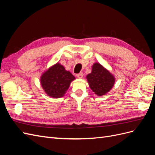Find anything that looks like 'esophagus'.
<instances>
[{"mask_svg":"<svg viewBox=\"0 0 155 155\" xmlns=\"http://www.w3.org/2000/svg\"><path fill=\"white\" fill-rule=\"evenodd\" d=\"M76 76L78 78H82L83 77V74L82 73V72H80V73H79V74H78L77 75H76Z\"/></svg>","mask_w":155,"mask_h":155,"instance_id":"34e87169","label":"esophagus"}]
</instances>
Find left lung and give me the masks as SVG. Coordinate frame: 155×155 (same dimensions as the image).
Instances as JSON below:
<instances>
[{
  "label": "left lung",
  "instance_id": "obj_1",
  "mask_svg": "<svg viewBox=\"0 0 155 155\" xmlns=\"http://www.w3.org/2000/svg\"><path fill=\"white\" fill-rule=\"evenodd\" d=\"M89 87L97 96H104L113 87L115 78L101 64L96 63L92 65V72L87 76Z\"/></svg>",
  "mask_w": 155,
  "mask_h": 155
}]
</instances>
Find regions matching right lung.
I'll use <instances>...</instances> for the list:
<instances>
[{"mask_svg":"<svg viewBox=\"0 0 155 155\" xmlns=\"http://www.w3.org/2000/svg\"><path fill=\"white\" fill-rule=\"evenodd\" d=\"M76 79L69 71L58 63L43 72L41 77V84L46 94L51 97L64 96L70 83Z\"/></svg>","mask_w":155,"mask_h":155,"instance_id":"right-lung-1","label":"right lung"}]
</instances>
